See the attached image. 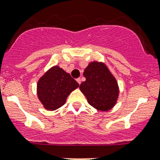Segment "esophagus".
Instances as JSON below:
<instances>
[{
    "instance_id": "34e87169",
    "label": "esophagus",
    "mask_w": 160,
    "mask_h": 160,
    "mask_svg": "<svg viewBox=\"0 0 160 160\" xmlns=\"http://www.w3.org/2000/svg\"><path fill=\"white\" fill-rule=\"evenodd\" d=\"M77 81L78 82L79 84H80V83H81V80H80V78H77Z\"/></svg>"
}]
</instances>
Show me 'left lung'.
Instances as JSON below:
<instances>
[{
    "mask_svg": "<svg viewBox=\"0 0 160 160\" xmlns=\"http://www.w3.org/2000/svg\"><path fill=\"white\" fill-rule=\"evenodd\" d=\"M86 80L80 89L92 107L107 111L115 105L119 90L117 80L104 64L93 62L83 72Z\"/></svg>",
    "mask_w": 160,
    "mask_h": 160,
    "instance_id": "8db88e82",
    "label": "left lung"
}]
</instances>
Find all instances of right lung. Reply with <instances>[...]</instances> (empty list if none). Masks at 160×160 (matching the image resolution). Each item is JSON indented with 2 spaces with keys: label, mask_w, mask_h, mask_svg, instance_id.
<instances>
[{
  "label": "right lung",
  "mask_w": 160,
  "mask_h": 160,
  "mask_svg": "<svg viewBox=\"0 0 160 160\" xmlns=\"http://www.w3.org/2000/svg\"><path fill=\"white\" fill-rule=\"evenodd\" d=\"M79 87V83L62 68L54 66L39 79L38 97L45 108L55 110L65 103L68 95Z\"/></svg>",
  "instance_id": "add662e5"
}]
</instances>
